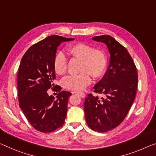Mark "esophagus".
<instances>
[{
	"instance_id": "34e87169",
	"label": "esophagus",
	"mask_w": 156,
	"mask_h": 156,
	"mask_svg": "<svg viewBox=\"0 0 156 156\" xmlns=\"http://www.w3.org/2000/svg\"><path fill=\"white\" fill-rule=\"evenodd\" d=\"M75 93H76V94H78V95H80V96L81 98H85V96H86L85 93H82V92H79V91H76V92H75Z\"/></svg>"
}]
</instances>
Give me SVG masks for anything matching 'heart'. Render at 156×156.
Listing matches in <instances>:
<instances>
[{"label":"heart","mask_w":156,"mask_h":156,"mask_svg":"<svg viewBox=\"0 0 156 156\" xmlns=\"http://www.w3.org/2000/svg\"><path fill=\"white\" fill-rule=\"evenodd\" d=\"M68 53L74 58L81 59V70L79 75L66 76L62 80L63 87L69 90H81L91 82L90 75L100 78L107 68V59L104 52L93 49L89 44L82 42L75 43L68 48ZM54 70L57 75H63L67 70V57L63 52H58L53 61Z\"/></svg>","instance_id":"1"}]
</instances>
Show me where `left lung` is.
Masks as SVG:
<instances>
[{
    "label": "left lung",
    "mask_w": 156,
    "mask_h": 156,
    "mask_svg": "<svg viewBox=\"0 0 156 156\" xmlns=\"http://www.w3.org/2000/svg\"><path fill=\"white\" fill-rule=\"evenodd\" d=\"M92 39L106 44L110 60L106 73L93 87L103 97L88 94L84 113L90 128L105 133L119 126L128 114L135 98L137 70L128 50L114 37L100 35Z\"/></svg>",
    "instance_id": "8db88e82"
}]
</instances>
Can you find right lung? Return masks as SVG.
<instances>
[{"label":"right lung","mask_w":156,"mask_h":156,"mask_svg":"<svg viewBox=\"0 0 156 156\" xmlns=\"http://www.w3.org/2000/svg\"><path fill=\"white\" fill-rule=\"evenodd\" d=\"M53 35L31 46L21 58L17 75L20 107L30 125L42 133H51L63 125L72 93L60 91L56 98L49 95L55 89L56 74L53 61L63 42L73 41Z\"/></svg>","instance_id":"obj_1"}]
</instances>
